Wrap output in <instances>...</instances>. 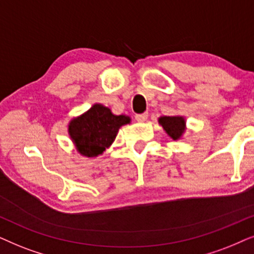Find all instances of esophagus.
Listing matches in <instances>:
<instances>
[{
	"label": "esophagus",
	"mask_w": 254,
	"mask_h": 254,
	"mask_svg": "<svg viewBox=\"0 0 254 254\" xmlns=\"http://www.w3.org/2000/svg\"><path fill=\"white\" fill-rule=\"evenodd\" d=\"M148 114L147 113H143V114H138L136 115V121L137 122H145L147 120Z\"/></svg>",
	"instance_id": "1"
}]
</instances>
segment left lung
<instances>
[{"mask_svg": "<svg viewBox=\"0 0 254 254\" xmlns=\"http://www.w3.org/2000/svg\"><path fill=\"white\" fill-rule=\"evenodd\" d=\"M158 123L161 125L162 129L173 140H179L184 137L187 130L186 118L180 115L174 116H160L158 118Z\"/></svg>", "mask_w": 254, "mask_h": 254, "instance_id": "obj_1", "label": "left lung"}]
</instances>
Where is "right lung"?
Masks as SVG:
<instances>
[{
	"mask_svg": "<svg viewBox=\"0 0 254 254\" xmlns=\"http://www.w3.org/2000/svg\"><path fill=\"white\" fill-rule=\"evenodd\" d=\"M130 123L131 118L127 115H115L110 108L95 103L69 121L68 134L77 153L96 158L113 145L118 130Z\"/></svg>",
	"mask_w": 254,
	"mask_h": 254,
	"instance_id": "add662e5",
	"label": "right lung"
}]
</instances>
